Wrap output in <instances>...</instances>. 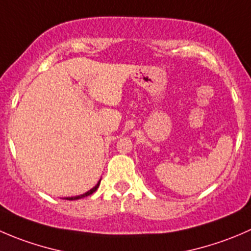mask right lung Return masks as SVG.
<instances>
[{
    "label": "right lung",
    "instance_id": "right-lung-1",
    "mask_svg": "<svg viewBox=\"0 0 251 251\" xmlns=\"http://www.w3.org/2000/svg\"><path fill=\"white\" fill-rule=\"evenodd\" d=\"M99 184H100V180H99V181H98V184H97L96 186L93 187V189H91V190H89V191H87L86 194H83V195H79V196H75V198H67V200H78V199L86 198V196H89V195H92V194H93L94 191H96L97 189H98V187H99Z\"/></svg>",
    "mask_w": 251,
    "mask_h": 251
}]
</instances>
